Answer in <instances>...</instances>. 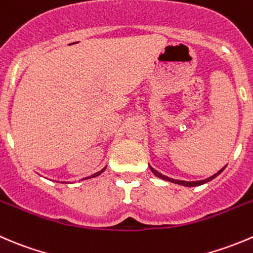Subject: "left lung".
I'll return each mask as SVG.
<instances>
[{"mask_svg": "<svg viewBox=\"0 0 253 253\" xmlns=\"http://www.w3.org/2000/svg\"><path fill=\"white\" fill-rule=\"evenodd\" d=\"M149 168H151L152 173H153L154 175L157 176V178H161V179H163V180H168V181H170V183L180 184V185H184V186H198V185H203V184L208 183V181H210V180H212V179H214V178H216V176L219 175V174L221 173L222 170H224V169H225V167H224V168H222V169H220V170L217 171V173H215L214 175H211V176H210V178H208V179H204V180H198V181H185V180H178V179L168 178V176H167V175H163V174H162V173H159L158 170H156V169H154V168H152L151 166H149Z\"/></svg>", "mask_w": 253, "mask_h": 253, "instance_id": "8db88e82", "label": "left lung"}]
</instances>
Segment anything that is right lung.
I'll return each mask as SVG.
<instances>
[{
    "label": "right lung",
    "mask_w": 253,
    "mask_h": 253,
    "mask_svg": "<svg viewBox=\"0 0 253 253\" xmlns=\"http://www.w3.org/2000/svg\"><path fill=\"white\" fill-rule=\"evenodd\" d=\"M105 169H106V167H105V168H102L101 170L100 171H97V173H95V174H92V175H90V176H86V178H84V179H82V180H85V179H90V178H95V176H97V175H100V174L102 173V171L105 170ZM59 183V181H58ZM60 183H64V181H60Z\"/></svg>",
    "instance_id": "obj_1"
}]
</instances>
